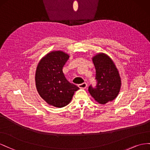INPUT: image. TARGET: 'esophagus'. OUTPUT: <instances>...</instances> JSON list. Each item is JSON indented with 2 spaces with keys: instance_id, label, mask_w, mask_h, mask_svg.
Segmentation results:
<instances>
[{
  "instance_id": "obj_1",
  "label": "esophagus",
  "mask_w": 150,
  "mask_h": 150,
  "mask_svg": "<svg viewBox=\"0 0 150 150\" xmlns=\"http://www.w3.org/2000/svg\"><path fill=\"white\" fill-rule=\"evenodd\" d=\"M78 86L80 88H86L87 87V83H83L79 84Z\"/></svg>"
}]
</instances>
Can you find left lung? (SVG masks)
I'll list each match as a JSON object with an SVG mask.
<instances>
[{
	"label": "left lung",
	"instance_id": "left-lung-1",
	"mask_svg": "<svg viewBox=\"0 0 150 150\" xmlns=\"http://www.w3.org/2000/svg\"><path fill=\"white\" fill-rule=\"evenodd\" d=\"M96 68V88L91 85L88 92L96 102L105 104L114 100L118 96L121 87V79L116 66L108 54L99 53L92 57Z\"/></svg>",
	"mask_w": 150,
	"mask_h": 150
}]
</instances>
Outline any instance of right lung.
Returning a JSON list of instances; mask_svg holds the SVG:
<instances>
[{
  "label": "right lung",
  "mask_w": 150,
  "mask_h": 150,
  "mask_svg": "<svg viewBox=\"0 0 150 150\" xmlns=\"http://www.w3.org/2000/svg\"><path fill=\"white\" fill-rule=\"evenodd\" d=\"M69 54L61 50L47 53L38 63L35 74V83L40 97L47 104L61 108L71 100L79 88L70 83L63 72V67Z\"/></svg>",
  "instance_id": "right-lung-1"
}]
</instances>
